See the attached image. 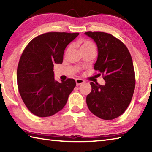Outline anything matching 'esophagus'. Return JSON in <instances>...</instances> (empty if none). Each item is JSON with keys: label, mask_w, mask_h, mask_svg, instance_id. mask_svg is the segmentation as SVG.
Returning <instances> with one entry per match:
<instances>
[{"label": "esophagus", "mask_w": 152, "mask_h": 152, "mask_svg": "<svg viewBox=\"0 0 152 152\" xmlns=\"http://www.w3.org/2000/svg\"><path fill=\"white\" fill-rule=\"evenodd\" d=\"M84 82V80L80 79V78H76V85H77V86H79L80 84H83Z\"/></svg>", "instance_id": "1"}]
</instances>
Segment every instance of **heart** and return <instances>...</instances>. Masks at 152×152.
<instances>
[{
	"mask_svg": "<svg viewBox=\"0 0 152 152\" xmlns=\"http://www.w3.org/2000/svg\"><path fill=\"white\" fill-rule=\"evenodd\" d=\"M91 46H94L93 43H91V42H88V41H84V42L82 43L80 50H82V49H85V48H88V47H91ZM69 50H70V48H68L67 51H68Z\"/></svg>",
	"mask_w": 152,
	"mask_h": 152,
	"instance_id": "b5f03b06",
	"label": "heart"
}]
</instances>
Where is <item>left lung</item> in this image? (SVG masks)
Segmentation results:
<instances>
[{
	"label": "left lung",
	"mask_w": 152,
	"mask_h": 152,
	"mask_svg": "<svg viewBox=\"0 0 152 152\" xmlns=\"http://www.w3.org/2000/svg\"><path fill=\"white\" fill-rule=\"evenodd\" d=\"M96 44L98 57L94 70L102 74L103 86L91 82L92 91L86 96L91 112L104 120L119 117L132 101L135 86L132 56L124 43L109 33L86 32Z\"/></svg>",
	"instance_id": "1"
}]
</instances>
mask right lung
<instances>
[{
  "instance_id": "obj_1",
  "label": "right lung",
  "mask_w": 152,
  "mask_h": 152,
  "mask_svg": "<svg viewBox=\"0 0 152 152\" xmlns=\"http://www.w3.org/2000/svg\"><path fill=\"white\" fill-rule=\"evenodd\" d=\"M79 35L50 32L31 41L20 56L17 72L18 88L23 101L37 117L52 116L65 106L76 86L74 79L55 80V64L63 61L64 50Z\"/></svg>"
}]
</instances>
